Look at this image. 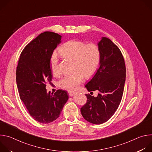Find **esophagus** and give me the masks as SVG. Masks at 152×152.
<instances>
[{"label": "esophagus", "mask_w": 152, "mask_h": 152, "mask_svg": "<svg viewBox=\"0 0 152 152\" xmlns=\"http://www.w3.org/2000/svg\"><path fill=\"white\" fill-rule=\"evenodd\" d=\"M68 93H69V95L70 96H73L76 93L75 91H68Z\"/></svg>", "instance_id": "obj_1"}]
</instances>
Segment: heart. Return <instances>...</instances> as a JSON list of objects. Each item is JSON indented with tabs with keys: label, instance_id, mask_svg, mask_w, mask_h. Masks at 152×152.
<instances>
[{
	"label": "heart",
	"instance_id": "obj_1",
	"mask_svg": "<svg viewBox=\"0 0 152 152\" xmlns=\"http://www.w3.org/2000/svg\"><path fill=\"white\" fill-rule=\"evenodd\" d=\"M59 53L65 58L73 60L71 74L64 76L58 81L60 88L73 90L82 82L84 76L89 78L99 67L101 58L99 47L94 43L86 45L83 41L73 39L65 42L59 48ZM50 66L55 76L61 75L59 60L56 52L50 58Z\"/></svg>",
	"mask_w": 152,
	"mask_h": 152
}]
</instances>
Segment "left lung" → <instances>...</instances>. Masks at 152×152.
I'll list each match as a JSON object with an SVG mask.
<instances>
[{
    "instance_id": "obj_1",
    "label": "left lung",
    "mask_w": 152,
    "mask_h": 152,
    "mask_svg": "<svg viewBox=\"0 0 152 152\" xmlns=\"http://www.w3.org/2000/svg\"><path fill=\"white\" fill-rule=\"evenodd\" d=\"M98 46L100 66L85 87L99 93L96 97L86 94L87 101L80 108L83 117L95 124L107 121L114 115L121 102L126 80L125 62L119 48L106 37L102 38Z\"/></svg>"
}]
</instances>
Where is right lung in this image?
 Wrapping results in <instances>:
<instances>
[{
    "instance_id": "1",
    "label": "right lung",
    "mask_w": 152,
    "mask_h": 152,
    "mask_svg": "<svg viewBox=\"0 0 152 152\" xmlns=\"http://www.w3.org/2000/svg\"><path fill=\"white\" fill-rule=\"evenodd\" d=\"M61 40L56 33H41L24 48L18 62L16 82L20 99L31 116L41 123L57 119L69 99L66 91L58 90L53 94L46 88L52 77L50 58Z\"/></svg>"
}]
</instances>
